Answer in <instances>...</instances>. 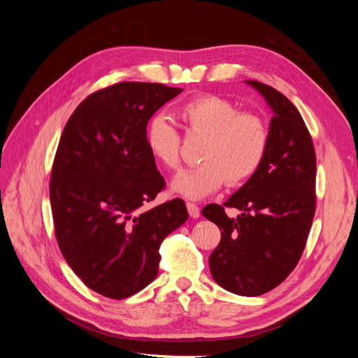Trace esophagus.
I'll use <instances>...</instances> for the list:
<instances>
[{
  "label": "esophagus",
  "mask_w": 358,
  "mask_h": 358,
  "mask_svg": "<svg viewBox=\"0 0 358 358\" xmlns=\"http://www.w3.org/2000/svg\"><path fill=\"white\" fill-rule=\"evenodd\" d=\"M187 209H188V213H189L191 218H199V216H200V208L197 204L187 203Z\"/></svg>",
  "instance_id": "obj_1"
}]
</instances>
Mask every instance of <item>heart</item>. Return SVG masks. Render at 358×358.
Here are the masks:
<instances>
[{
	"label": "heart",
	"mask_w": 358,
	"mask_h": 358,
	"mask_svg": "<svg viewBox=\"0 0 358 358\" xmlns=\"http://www.w3.org/2000/svg\"><path fill=\"white\" fill-rule=\"evenodd\" d=\"M179 116L189 133L204 137L199 154L201 164L180 171L171 182V189L179 196L204 199L218 191L225 180L230 187L241 185L262 166L268 129L258 115L241 112L224 96L200 95L183 103ZM146 143L159 164L179 169L180 136L167 116L150 119Z\"/></svg>",
	"instance_id": "1"
}]
</instances>
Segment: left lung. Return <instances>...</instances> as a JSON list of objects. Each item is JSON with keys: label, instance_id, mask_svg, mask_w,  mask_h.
<instances>
[{"label": "left lung", "instance_id": "obj_1", "mask_svg": "<svg viewBox=\"0 0 358 358\" xmlns=\"http://www.w3.org/2000/svg\"><path fill=\"white\" fill-rule=\"evenodd\" d=\"M273 115L262 166L227 200L241 210L227 217L223 206L208 204L203 216L221 230L209 257L215 282L239 296H262L294 270L315 215V149L301 115L285 95L257 80H245Z\"/></svg>", "mask_w": 358, "mask_h": 358}]
</instances>
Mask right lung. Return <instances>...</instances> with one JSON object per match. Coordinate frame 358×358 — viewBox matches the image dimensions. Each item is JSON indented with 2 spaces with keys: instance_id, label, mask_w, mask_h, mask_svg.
Here are the masks:
<instances>
[{
  "instance_id": "right-lung-1",
  "label": "right lung",
  "mask_w": 358,
  "mask_h": 358,
  "mask_svg": "<svg viewBox=\"0 0 358 358\" xmlns=\"http://www.w3.org/2000/svg\"><path fill=\"white\" fill-rule=\"evenodd\" d=\"M182 91L112 85L86 96L59 138L49 185L55 236L73 272L104 297L127 299L152 282L161 242L188 218L180 199L143 208L166 187L146 125Z\"/></svg>"
}]
</instances>
